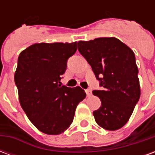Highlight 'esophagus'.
<instances>
[{"mask_svg":"<svg viewBox=\"0 0 155 155\" xmlns=\"http://www.w3.org/2000/svg\"><path fill=\"white\" fill-rule=\"evenodd\" d=\"M85 93H86V95H87L88 97H89V96H91V90H90V89H88V90H86V91H85Z\"/></svg>","mask_w":155,"mask_h":155,"instance_id":"1","label":"esophagus"}]
</instances>
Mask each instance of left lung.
Returning <instances> with one entry per match:
<instances>
[{"instance_id":"left-lung-1","label":"left lung","mask_w":155,"mask_h":155,"mask_svg":"<svg viewBox=\"0 0 155 155\" xmlns=\"http://www.w3.org/2000/svg\"><path fill=\"white\" fill-rule=\"evenodd\" d=\"M78 50L102 86V91L92 92L101 101L93 112L95 122L104 130H119L129 121L140 97L134 51L115 37L80 41Z\"/></svg>"}]
</instances>
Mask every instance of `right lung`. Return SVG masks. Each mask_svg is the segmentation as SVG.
I'll use <instances>...</instances> for the list:
<instances>
[{
    "label": "right lung",
    "mask_w": 155,
    "mask_h": 155,
    "mask_svg": "<svg viewBox=\"0 0 155 155\" xmlns=\"http://www.w3.org/2000/svg\"><path fill=\"white\" fill-rule=\"evenodd\" d=\"M77 51V42L35 43L18 57L15 82L19 101L28 119L40 131L63 133L74 119L78 104L86 94L80 86L61 85L67 60Z\"/></svg>",
    "instance_id": "obj_1"
}]
</instances>
